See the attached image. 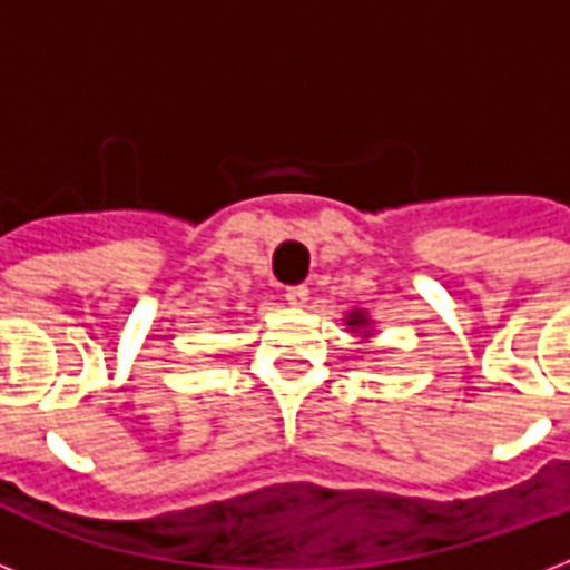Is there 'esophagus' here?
<instances>
[{
	"instance_id": "34e87169",
	"label": "esophagus",
	"mask_w": 570,
	"mask_h": 570,
	"mask_svg": "<svg viewBox=\"0 0 570 570\" xmlns=\"http://www.w3.org/2000/svg\"><path fill=\"white\" fill-rule=\"evenodd\" d=\"M307 298H311V289H307L304 284L286 286V302H289V307H304Z\"/></svg>"
}]
</instances>
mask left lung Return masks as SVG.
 Wrapping results in <instances>:
<instances>
[{"mask_svg":"<svg viewBox=\"0 0 570 570\" xmlns=\"http://www.w3.org/2000/svg\"><path fill=\"white\" fill-rule=\"evenodd\" d=\"M346 325L352 331H364V337H370V334H366V325H370V320H366L364 311H352V313H348Z\"/></svg>","mask_w":570,"mask_h":570,"instance_id":"1","label":"left lung"}]
</instances>
